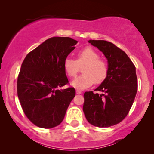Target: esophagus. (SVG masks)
<instances>
[{
  "label": "esophagus",
  "mask_w": 154,
  "mask_h": 154,
  "mask_svg": "<svg viewBox=\"0 0 154 154\" xmlns=\"http://www.w3.org/2000/svg\"><path fill=\"white\" fill-rule=\"evenodd\" d=\"M76 93H77V94H81V93H82V91H80V90H76Z\"/></svg>",
  "instance_id": "1"
}]
</instances>
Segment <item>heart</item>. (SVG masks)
I'll return each mask as SVG.
<instances>
[{
	"label": "heart",
	"instance_id": "b5f03b06",
	"mask_svg": "<svg viewBox=\"0 0 154 154\" xmlns=\"http://www.w3.org/2000/svg\"><path fill=\"white\" fill-rule=\"evenodd\" d=\"M77 59L66 58L63 62V68L66 75L74 77L80 71L83 66V74L72 82L73 87L85 89L95 85L101 84L107 77L109 73V65L107 62L100 59V55L94 49L86 47L79 51L77 54Z\"/></svg>",
	"mask_w": 154,
	"mask_h": 154
}]
</instances>
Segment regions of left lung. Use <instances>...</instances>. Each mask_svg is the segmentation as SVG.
Instances as JSON below:
<instances>
[{"label": "left lung", "instance_id": "8db88e82", "mask_svg": "<svg viewBox=\"0 0 154 154\" xmlns=\"http://www.w3.org/2000/svg\"><path fill=\"white\" fill-rule=\"evenodd\" d=\"M108 60L109 73L95 91L84 93L83 111L88 122L98 128L121 122L131 109L137 91L135 66L128 56L114 44L106 40H89Z\"/></svg>", "mask_w": 154, "mask_h": 154}]
</instances>
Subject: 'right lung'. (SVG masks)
<instances>
[{
    "mask_svg": "<svg viewBox=\"0 0 154 154\" xmlns=\"http://www.w3.org/2000/svg\"><path fill=\"white\" fill-rule=\"evenodd\" d=\"M77 40L68 37L48 39L26 56L17 79V95L22 110L32 123L49 129L58 126L75 96L69 84L63 62Z\"/></svg>",
    "mask_w": 154,
    "mask_h": 154,
    "instance_id": "right-lung-1",
    "label": "right lung"
}]
</instances>
